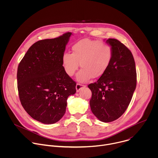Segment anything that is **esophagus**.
I'll list each match as a JSON object with an SVG mask.
<instances>
[{
    "label": "esophagus",
    "mask_w": 158,
    "mask_h": 158,
    "mask_svg": "<svg viewBox=\"0 0 158 158\" xmlns=\"http://www.w3.org/2000/svg\"><path fill=\"white\" fill-rule=\"evenodd\" d=\"M85 87V85H83V84H79V83H77V84H76V91H77V92H79L82 88H84V87Z\"/></svg>",
    "instance_id": "obj_1"
}]
</instances>
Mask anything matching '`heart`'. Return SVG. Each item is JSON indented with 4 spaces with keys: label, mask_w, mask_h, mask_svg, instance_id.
<instances>
[{
    "label": "heart",
    "mask_w": 158,
    "mask_h": 158,
    "mask_svg": "<svg viewBox=\"0 0 158 158\" xmlns=\"http://www.w3.org/2000/svg\"><path fill=\"white\" fill-rule=\"evenodd\" d=\"M72 54L64 53L62 62L65 73L73 76L79 67L77 80L84 82L91 77H101L110 64L112 51L109 45L98 40L84 39L72 46Z\"/></svg>",
    "instance_id": "heart-1"
}]
</instances>
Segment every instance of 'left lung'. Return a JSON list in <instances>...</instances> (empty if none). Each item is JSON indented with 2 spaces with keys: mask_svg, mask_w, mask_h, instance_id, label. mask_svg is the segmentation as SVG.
Listing matches in <instances>:
<instances>
[{
  "mask_svg": "<svg viewBox=\"0 0 158 158\" xmlns=\"http://www.w3.org/2000/svg\"><path fill=\"white\" fill-rule=\"evenodd\" d=\"M106 42L112 57L107 70L94 83L88 85L92 92L91 111L101 121L109 123L121 117L127 109L136 89L137 74L130 50L116 39Z\"/></svg>",
  "mask_w": 158,
  "mask_h": 158,
  "instance_id": "1",
  "label": "left lung"
}]
</instances>
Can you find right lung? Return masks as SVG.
<instances>
[{
  "label": "right lung",
  "mask_w": 158,
  "mask_h": 158,
  "mask_svg": "<svg viewBox=\"0 0 158 158\" xmlns=\"http://www.w3.org/2000/svg\"><path fill=\"white\" fill-rule=\"evenodd\" d=\"M71 34L36 42L18 66L21 104L33 119L44 124L59 121L65 112L67 98L76 93V83L65 73L62 62Z\"/></svg>",
  "instance_id": "obj_1"
}]
</instances>
